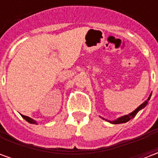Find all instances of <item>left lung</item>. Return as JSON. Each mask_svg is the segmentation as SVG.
<instances>
[{
	"label": "left lung",
	"mask_w": 158,
	"mask_h": 158,
	"mask_svg": "<svg viewBox=\"0 0 158 158\" xmlns=\"http://www.w3.org/2000/svg\"><path fill=\"white\" fill-rule=\"evenodd\" d=\"M151 96H152V93H151V95L149 96V97H148V99L146 100V102H144L141 104V105H139L137 108H136L135 111H133L132 113H129V114H127V115H123V116L122 117H119L118 118L115 119V120H113V121H111V120H107V119H105L103 118H102V119H104V120H106V121H107V122L111 123H113V124H118V123H127L128 121H129L130 119L134 118L135 117V115L137 114V113H139V111H140L141 109H143L145 106L147 105V103H148V102H149V100L151 99Z\"/></svg>",
	"instance_id": "obj_1"
}]
</instances>
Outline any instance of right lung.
Masks as SVG:
<instances>
[{
	"label": "right lung",
	"instance_id": "add662e5",
	"mask_svg": "<svg viewBox=\"0 0 158 158\" xmlns=\"http://www.w3.org/2000/svg\"><path fill=\"white\" fill-rule=\"evenodd\" d=\"M22 117L23 118L25 119L27 122L29 123H32V124H37V123H38L36 122L35 120H34V119L31 118H29V117L24 116V115H22Z\"/></svg>",
	"mask_w": 158,
	"mask_h": 158
}]
</instances>
